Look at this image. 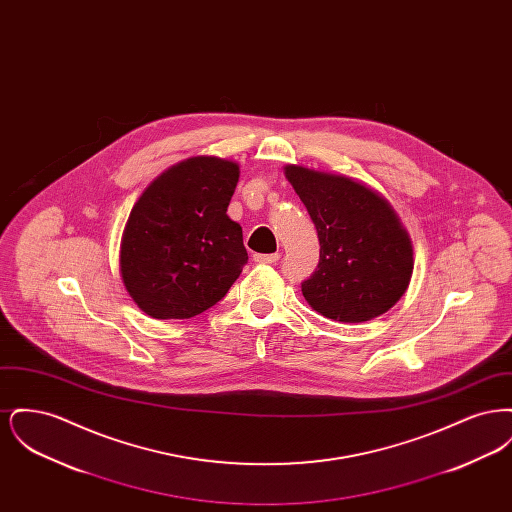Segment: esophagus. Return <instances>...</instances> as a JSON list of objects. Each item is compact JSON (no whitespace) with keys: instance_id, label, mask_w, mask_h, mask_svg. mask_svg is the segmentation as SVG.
Masks as SVG:
<instances>
[{"instance_id":"esophagus-1","label":"esophagus","mask_w":512,"mask_h":512,"mask_svg":"<svg viewBox=\"0 0 512 512\" xmlns=\"http://www.w3.org/2000/svg\"><path fill=\"white\" fill-rule=\"evenodd\" d=\"M257 263H265V265H274L278 259H280V255L278 253H259V255H255L253 257Z\"/></svg>"}]
</instances>
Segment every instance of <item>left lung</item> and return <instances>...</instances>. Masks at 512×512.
I'll return each instance as SVG.
<instances>
[{"label": "left lung", "instance_id": "8db88e82", "mask_svg": "<svg viewBox=\"0 0 512 512\" xmlns=\"http://www.w3.org/2000/svg\"><path fill=\"white\" fill-rule=\"evenodd\" d=\"M286 178L317 226L320 261L301 284L322 317L365 322L388 313L413 276V244L384 195L365 184L299 165Z\"/></svg>", "mask_w": 512, "mask_h": 512}]
</instances>
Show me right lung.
<instances>
[{
  "mask_svg": "<svg viewBox=\"0 0 512 512\" xmlns=\"http://www.w3.org/2000/svg\"><path fill=\"white\" fill-rule=\"evenodd\" d=\"M240 167L192 157L157 176L121 240V276L151 318H192L230 290L247 263L242 226L226 215Z\"/></svg>",
  "mask_w": 512,
  "mask_h": 512,
  "instance_id": "1",
  "label": "right lung"
}]
</instances>
